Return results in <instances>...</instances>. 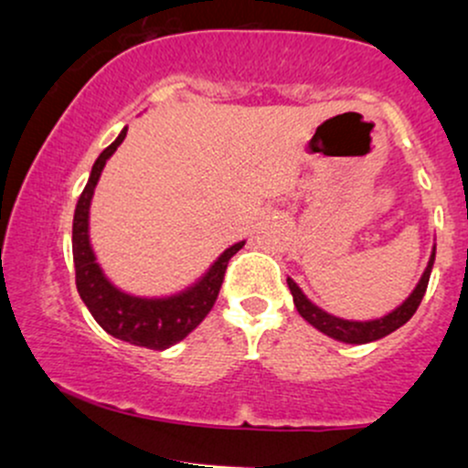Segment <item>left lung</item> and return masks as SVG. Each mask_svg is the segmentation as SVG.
Returning <instances> with one entry per match:
<instances>
[{
    "instance_id": "8db88e82",
    "label": "left lung",
    "mask_w": 468,
    "mask_h": 468,
    "mask_svg": "<svg viewBox=\"0 0 468 468\" xmlns=\"http://www.w3.org/2000/svg\"><path fill=\"white\" fill-rule=\"evenodd\" d=\"M433 261H435V246H433V250H431L429 264H426L424 273H422V277H420L418 284H415V289L410 291V295L402 302V304L395 306L391 313L378 317V320L357 322V320H344V317H335V315H331V313H326L324 309H320V306L313 304V302L304 295V292H302L300 286H297L291 277H286V284H289V289H291V295H292V302H295L297 313H300V315L304 317L311 326H315L317 331L324 333V335L333 337V340H337V342L367 344V342L382 340V337H387L388 333L398 331L399 326H404L410 317H413V313L418 311L420 302H422V297L426 292V284H429Z\"/></svg>"
}]
</instances>
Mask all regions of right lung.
I'll list each match as a JSON object with an SVG mask.
<instances>
[{
	"label": "right lung",
	"instance_id": "1",
	"mask_svg": "<svg viewBox=\"0 0 468 468\" xmlns=\"http://www.w3.org/2000/svg\"><path fill=\"white\" fill-rule=\"evenodd\" d=\"M126 131L128 128H122L117 140L100 153V157L92 164L89 182L77 199L73 218L75 284L86 309L109 335L122 342L135 344V346L164 351V348L184 340L208 315L215 300H218L219 289H222L229 260L242 249L244 242L229 246L195 284L173 292V295L140 297L117 289L101 271V266L97 264L89 235V215L92 193H95L101 171H104L109 157L117 151V146L124 142Z\"/></svg>",
	"mask_w": 468,
	"mask_h": 468
}]
</instances>
